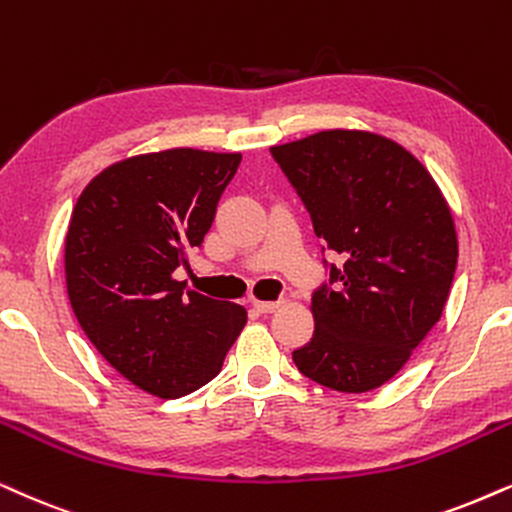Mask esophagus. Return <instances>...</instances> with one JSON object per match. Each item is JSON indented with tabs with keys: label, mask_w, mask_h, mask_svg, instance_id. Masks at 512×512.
<instances>
[{
	"label": "esophagus",
	"mask_w": 512,
	"mask_h": 512,
	"mask_svg": "<svg viewBox=\"0 0 512 512\" xmlns=\"http://www.w3.org/2000/svg\"><path fill=\"white\" fill-rule=\"evenodd\" d=\"M283 300H252V307L257 309L260 314H271L281 307Z\"/></svg>",
	"instance_id": "1"
}]
</instances>
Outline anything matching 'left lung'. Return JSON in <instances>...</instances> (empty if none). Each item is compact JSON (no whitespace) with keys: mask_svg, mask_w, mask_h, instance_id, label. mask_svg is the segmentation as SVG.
<instances>
[{"mask_svg":"<svg viewBox=\"0 0 512 512\" xmlns=\"http://www.w3.org/2000/svg\"><path fill=\"white\" fill-rule=\"evenodd\" d=\"M271 155L342 260L323 262L331 276L312 293L316 328L293 352L297 371L338 392L375 390L444 312L458 262L449 205L430 172L380 134L326 129Z\"/></svg>","mask_w":512,"mask_h":512,"instance_id":"left-lung-1","label":"left lung"}]
</instances>
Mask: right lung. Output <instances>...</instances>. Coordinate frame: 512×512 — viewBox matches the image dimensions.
I'll use <instances>...</instances> for the list:
<instances>
[{
    "instance_id": "obj_1",
    "label": "right lung",
    "mask_w": 512,
    "mask_h": 512,
    "mask_svg": "<svg viewBox=\"0 0 512 512\" xmlns=\"http://www.w3.org/2000/svg\"><path fill=\"white\" fill-rule=\"evenodd\" d=\"M241 153L134 155L77 198L66 236L70 307L101 357L132 385L184 397L222 371L248 312L174 278L200 248Z\"/></svg>"
}]
</instances>
